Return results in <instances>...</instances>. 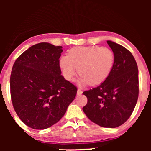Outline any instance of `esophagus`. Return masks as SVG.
I'll return each mask as SVG.
<instances>
[{
  "label": "esophagus",
  "mask_w": 151,
  "mask_h": 151,
  "mask_svg": "<svg viewBox=\"0 0 151 151\" xmlns=\"http://www.w3.org/2000/svg\"><path fill=\"white\" fill-rule=\"evenodd\" d=\"M77 95H81V93H82V91L80 89H77Z\"/></svg>",
  "instance_id": "34e87169"
}]
</instances>
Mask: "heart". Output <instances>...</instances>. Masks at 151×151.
<instances>
[{
	"label": "heart",
	"mask_w": 151,
	"mask_h": 151,
	"mask_svg": "<svg viewBox=\"0 0 151 151\" xmlns=\"http://www.w3.org/2000/svg\"><path fill=\"white\" fill-rule=\"evenodd\" d=\"M114 64V55L109 48L99 46L75 47L68 55L60 59V67L67 80L72 81L78 73L80 84L97 85L106 79Z\"/></svg>",
	"instance_id": "obj_1"
}]
</instances>
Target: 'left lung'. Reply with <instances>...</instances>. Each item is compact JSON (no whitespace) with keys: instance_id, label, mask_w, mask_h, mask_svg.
<instances>
[{"instance_id":"8db88e82","label":"left lung","mask_w":151,"mask_h":151,"mask_svg":"<svg viewBox=\"0 0 151 151\" xmlns=\"http://www.w3.org/2000/svg\"><path fill=\"white\" fill-rule=\"evenodd\" d=\"M114 64L106 79L99 86L83 92L87 104L83 111L91 121L105 128H116L133 113L138 97V70L129 50L108 40Z\"/></svg>"}]
</instances>
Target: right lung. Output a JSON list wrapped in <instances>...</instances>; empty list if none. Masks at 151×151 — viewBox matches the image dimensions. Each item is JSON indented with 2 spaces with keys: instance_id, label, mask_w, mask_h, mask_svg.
I'll return each mask as SVG.
<instances>
[{
  "instance_id": "right-lung-1",
  "label": "right lung",
  "mask_w": 151,
  "mask_h": 151,
  "mask_svg": "<svg viewBox=\"0 0 151 151\" xmlns=\"http://www.w3.org/2000/svg\"><path fill=\"white\" fill-rule=\"evenodd\" d=\"M62 51V46L38 43L21 54L13 66L10 85L13 108L33 129L58 123L77 94V87L61 75Z\"/></svg>"
}]
</instances>
